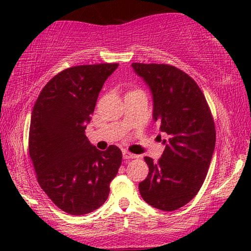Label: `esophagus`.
Listing matches in <instances>:
<instances>
[{
  "mask_svg": "<svg viewBox=\"0 0 251 251\" xmlns=\"http://www.w3.org/2000/svg\"><path fill=\"white\" fill-rule=\"evenodd\" d=\"M123 157H125L126 160H129V159H137L138 155H136V154H132L128 152V151H123Z\"/></svg>",
  "mask_w": 251,
  "mask_h": 251,
  "instance_id": "obj_1",
  "label": "esophagus"
}]
</instances>
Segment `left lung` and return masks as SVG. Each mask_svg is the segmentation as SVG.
<instances>
[{"label":"left lung","mask_w":251,"mask_h":251,"mask_svg":"<svg viewBox=\"0 0 251 251\" xmlns=\"http://www.w3.org/2000/svg\"><path fill=\"white\" fill-rule=\"evenodd\" d=\"M150 88L153 120L169 135L157 163L144 157L149 175L139 183L150 205L173 211L188 203L207 176L216 144L215 123L201 89L183 71L164 64L133 63Z\"/></svg>","instance_id":"1"}]
</instances>
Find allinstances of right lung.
<instances>
[{
  "label": "right lung",
  "mask_w": 251,
  "mask_h": 251,
  "mask_svg": "<svg viewBox=\"0 0 251 251\" xmlns=\"http://www.w3.org/2000/svg\"><path fill=\"white\" fill-rule=\"evenodd\" d=\"M119 64L81 65L53 76L33 107L29 156L37 181L54 204L85 215L107 200L122 162L119 147L99 151L84 135L105 81Z\"/></svg>",
  "instance_id": "add662e5"
}]
</instances>
